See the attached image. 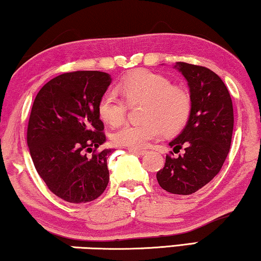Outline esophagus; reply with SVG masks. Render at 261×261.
Listing matches in <instances>:
<instances>
[{
  "instance_id": "obj_1",
  "label": "esophagus",
  "mask_w": 261,
  "mask_h": 261,
  "mask_svg": "<svg viewBox=\"0 0 261 261\" xmlns=\"http://www.w3.org/2000/svg\"><path fill=\"white\" fill-rule=\"evenodd\" d=\"M128 152H129V153H134V154H138V155H143V154H146V153H147V150H145V149L128 148Z\"/></svg>"
}]
</instances>
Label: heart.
<instances>
[{"instance_id": "heart-1", "label": "heart", "mask_w": 261, "mask_h": 261, "mask_svg": "<svg viewBox=\"0 0 261 261\" xmlns=\"http://www.w3.org/2000/svg\"><path fill=\"white\" fill-rule=\"evenodd\" d=\"M118 88L126 103L115 89H107L99 101L101 119L112 126H118L126 119L128 103L143 101L141 118L138 123H127L112 135L115 145L142 149L164 134L179 132L188 121L192 102L186 90L172 86L164 75L140 69L123 77Z\"/></svg>"}]
</instances>
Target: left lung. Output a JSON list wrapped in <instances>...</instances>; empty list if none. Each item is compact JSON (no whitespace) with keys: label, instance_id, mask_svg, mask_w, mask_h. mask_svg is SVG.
I'll use <instances>...</instances> for the list:
<instances>
[{"label":"left lung","instance_id":"left-lung-1","mask_svg":"<svg viewBox=\"0 0 261 261\" xmlns=\"http://www.w3.org/2000/svg\"><path fill=\"white\" fill-rule=\"evenodd\" d=\"M174 67L188 82L192 108L182 132L169 142L173 152L184 149V153L177 158L166 155L156 179L169 193L190 195L208 184L227 158L233 105L227 87L214 71L186 62H176Z\"/></svg>","mask_w":261,"mask_h":261}]
</instances>
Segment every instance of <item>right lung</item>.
Listing matches in <instances>:
<instances>
[{"instance_id": "right-lung-1", "label": "right lung", "mask_w": 261, "mask_h": 261, "mask_svg": "<svg viewBox=\"0 0 261 261\" xmlns=\"http://www.w3.org/2000/svg\"><path fill=\"white\" fill-rule=\"evenodd\" d=\"M111 82L103 71L65 73L47 82L34 100L27 129L30 156L47 187L65 201H93L108 185L112 149L96 152L106 141L97 106Z\"/></svg>"}]
</instances>
